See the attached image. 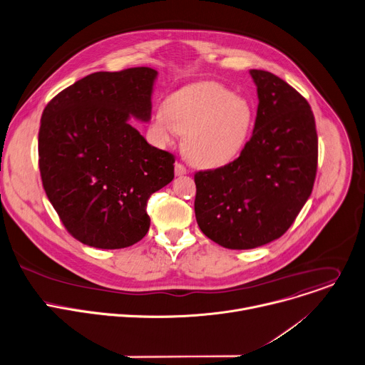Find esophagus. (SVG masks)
<instances>
[{
  "instance_id": "esophagus-1",
  "label": "esophagus",
  "mask_w": 365,
  "mask_h": 365,
  "mask_svg": "<svg viewBox=\"0 0 365 365\" xmlns=\"http://www.w3.org/2000/svg\"><path fill=\"white\" fill-rule=\"evenodd\" d=\"M187 173H188L187 168L182 164H180V162H177V164H175V175L181 177V175H185Z\"/></svg>"
}]
</instances>
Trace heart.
<instances>
[{
    "label": "heart",
    "mask_w": 365,
    "mask_h": 365,
    "mask_svg": "<svg viewBox=\"0 0 365 365\" xmlns=\"http://www.w3.org/2000/svg\"><path fill=\"white\" fill-rule=\"evenodd\" d=\"M252 121L248 100L220 84L200 83L170 96L164 110L153 113L150 130L162 143L185 135L184 148L194 164L220 168L244 149Z\"/></svg>",
    "instance_id": "1"
}]
</instances>
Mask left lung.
Instances as JSON below:
<instances>
[{"instance_id":"8db88e82","label":"left lung","mask_w":365,"mask_h":365,"mask_svg":"<svg viewBox=\"0 0 365 365\" xmlns=\"http://www.w3.org/2000/svg\"><path fill=\"white\" fill-rule=\"evenodd\" d=\"M250 73L259 101L252 138L230 164L194 175L197 223L229 250L258 248L284 235L312 194L317 168L306 98L271 72Z\"/></svg>"}]
</instances>
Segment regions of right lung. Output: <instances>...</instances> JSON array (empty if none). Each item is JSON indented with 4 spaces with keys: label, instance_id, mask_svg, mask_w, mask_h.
Listing matches in <instances>:
<instances>
[{
    "label": "right lung",
    "instance_id": "1",
    "mask_svg": "<svg viewBox=\"0 0 365 365\" xmlns=\"http://www.w3.org/2000/svg\"><path fill=\"white\" fill-rule=\"evenodd\" d=\"M158 72H96L46 106L38 130L43 188L66 230L84 245L128 248L149 230L150 194L174 178V156L129 123L149 121Z\"/></svg>",
    "mask_w": 365,
    "mask_h": 365
}]
</instances>
